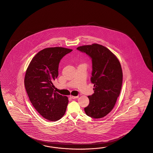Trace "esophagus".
Segmentation results:
<instances>
[{
    "instance_id": "34e87169",
    "label": "esophagus",
    "mask_w": 153,
    "mask_h": 153,
    "mask_svg": "<svg viewBox=\"0 0 153 153\" xmlns=\"http://www.w3.org/2000/svg\"><path fill=\"white\" fill-rule=\"evenodd\" d=\"M69 97L72 99H76L77 98H79V96H73V95H70Z\"/></svg>"
}]
</instances>
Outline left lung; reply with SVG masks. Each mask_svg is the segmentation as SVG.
<instances>
[{
    "label": "left lung",
    "instance_id": "1",
    "mask_svg": "<svg viewBox=\"0 0 153 153\" xmlns=\"http://www.w3.org/2000/svg\"><path fill=\"white\" fill-rule=\"evenodd\" d=\"M91 58V82L94 93L88 96L89 104L84 108L88 116L100 119L113 109L120 95L123 82L121 64L110 50L99 44L84 45L77 48Z\"/></svg>",
    "mask_w": 153,
    "mask_h": 153
}]
</instances>
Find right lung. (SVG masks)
<instances>
[{"mask_svg": "<svg viewBox=\"0 0 153 153\" xmlns=\"http://www.w3.org/2000/svg\"><path fill=\"white\" fill-rule=\"evenodd\" d=\"M72 49L55 47L45 48L32 59L26 71L24 85L32 105L50 121H57L66 111L68 98L54 90L53 81L58 76L59 64Z\"/></svg>", "mask_w": 153, "mask_h": 153, "instance_id": "1", "label": "right lung"}]
</instances>
